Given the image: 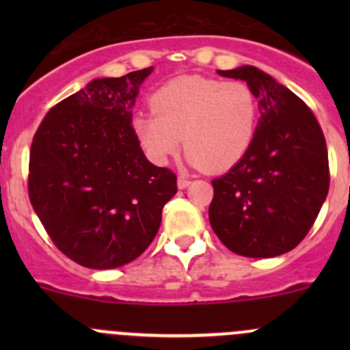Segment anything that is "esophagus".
<instances>
[{
    "instance_id": "obj_1",
    "label": "esophagus",
    "mask_w": 350,
    "mask_h": 350,
    "mask_svg": "<svg viewBox=\"0 0 350 350\" xmlns=\"http://www.w3.org/2000/svg\"><path fill=\"white\" fill-rule=\"evenodd\" d=\"M189 183H191V181H189V179L186 178V176H179V178H178V188H179V189L188 188Z\"/></svg>"
}]
</instances>
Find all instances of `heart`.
<instances>
[{
  "label": "heart",
  "mask_w": 350,
  "mask_h": 350,
  "mask_svg": "<svg viewBox=\"0 0 350 350\" xmlns=\"http://www.w3.org/2000/svg\"><path fill=\"white\" fill-rule=\"evenodd\" d=\"M132 130L155 164H165L185 144L191 164L208 172L234 167L250 149L259 123V101L243 81L179 76L150 98Z\"/></svg>",
  "instance_id": "obj_1"
}]
</instances>
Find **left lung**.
<instances>
[{
    "mask_svg": "<svg viewBox=\"0 0 350 350\" xmlns=\"http://www.w3.org/2000/svg\"><path fill=\"white\" fill-rule=\"evenodd\" d=\"M218 74L252 88L260 118L247 154L211 181V228L239 256H281L305 239L327 198L325 137L305 101L269 74L254 66Z\"/></svg>",
    "mask_w": 350,
    "mask_h": 350,
    "instance_id": "8db88e82",
    "label": "left lung"
}]
</instances>
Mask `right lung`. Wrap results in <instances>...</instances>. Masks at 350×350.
<instances>
[{"label":"right lung","mask_w":350,"mask_h":350,"mask_svg":"<svg viewBox=\"0 0 350 350\" xmlns=\"http://www.w3.org/2000/svg\"><path fill=\"white\" fill-rule=\"evenodd\" d=\"M150 72L91 81L49 109L31 142V206L57 249L90 269L137 259L178 193L174 172L147 161L132 130V107Z\"/></svg>","instance_id":"add662e5"}]
</instances>
